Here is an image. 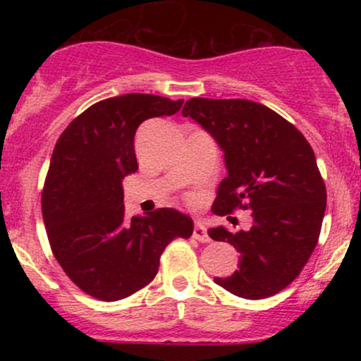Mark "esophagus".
<instances>
[{
    "label": "esophagus",
    "mask_w": 361,
    "mask_h": 361,
    "mask_svg": "<svg viewBox=\"0 0 361 361\" xmlns=\"http://www.w3.org/2000/svg\"><path fill=\"white\" fill-rule=\"evenodd\" d=\"M193 238L197 239V241H200V243H209L210 241V235H209V233H207L205 224H202V222L195 224Z\"/></svg>",
    "instance_id": "1"
}]
</instances>
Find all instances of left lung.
Instances as JSON below:
<instances>
[{
    "label": "left lung",
    "instance_id": "left-lung-1",
    "mask_svg": "<svg viewBox=\"0 0 361 361\" xmlns=\"http://www.w3.org/2000/svg\"><path fill=\"white\" fill-rule=\"evenodd\" d=\"M183 117L209 132L224 151L227 176L212 212L250 209V231L209 229L215 241L238 250L239 270L217 285L243 299H267L288 287L305 267L326 212V185L307 139L261 103L192 98Z\"/></svg>",
    "mask_w": 361,
    "mask_h": 361
}]
</instances>
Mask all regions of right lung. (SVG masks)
I'll use <instances>...</instances> for the list:
<instances>
[{
  "label": "right lung",
  "instance_id": "obj_1",
  "mask_svg": "<svg viewBox=\"0 0 361 361\" xmlns=\"http://www.w3.org/2000/svg\"><path fill=\"white\" fill-rule=\"evenodd\" d=\"M183 100L128 93L106 98L66 127L42 190V217L57 263L98 300L126 299L151 283L173 239L193 221L175 209L126 217L122 180L137 171L135 130L144 120L175 115Z\"/></svg>",
  "mask_w": 361,
  "mask_h": 361
}]
</instances>
